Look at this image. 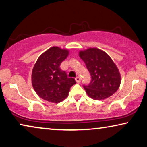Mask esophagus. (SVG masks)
<instances>
[{
  "mask_svg": "<svg viewBox=\"0 0 147 147\" xmlns=\"http://www.w3.org/2000/svg\"><path fill=\"white\" fill-rule=\"evenodd\" d=\"M75 80H76V82H77V83H80V82H81V80H80V77H76V78H75Z\"/></svg>",
  "mask_w": 147,
  "mask_h": 147,
  "instance_id": "obj_1",
  "label": "esophagus"
}]
</instances>
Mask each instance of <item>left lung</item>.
Listing matches in <instances>:
<instances>
[{
  "instance_id": "8db88e82",
  "label": "left lung",
  "mask_w": 147,
  "mask_h": 147,
  "mask_svg": "<svg viewBox=\"0 0 147 147\" xmlns=\"http://www.w3.org/2000/svg\"><path fill=\"white\" fill-rule=\"evenodd\" d=\"M79 55L91 76V81L83 85L88 96L94 100L106 99L117 91L121 78L115 63L105 52L97 48L80 51Z\"/></svg>"
}]
</instances>
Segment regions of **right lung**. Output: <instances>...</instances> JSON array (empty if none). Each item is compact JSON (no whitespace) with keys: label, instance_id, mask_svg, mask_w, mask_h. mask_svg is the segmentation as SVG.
I'll return each instance as SVG.
<instances>
[{"label":"right lung","instance_id":"add662e5","mask_svg":"<svg viewBox=\"0 0 147 147\" xmlns=\"http://www.w3.org/2000/svg\"><path fill=\"white\" fill-rule=\"evenodd\" d=\"M69 51L58 47L49 48L40 55L32 71V85L42 99L59 103L68 96L70 88L76 84L60 69V64Z\"/></svg>","mask_w":147,"mask_h":147}]
</instances>
